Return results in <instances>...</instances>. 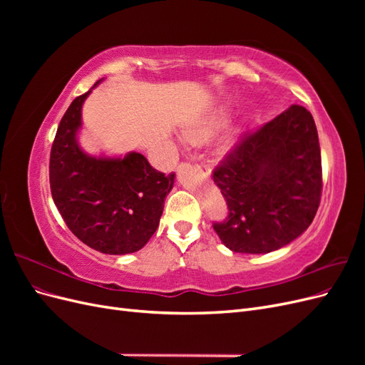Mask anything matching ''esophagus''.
<instances>
[{"instance_id":"34e87169","label":"esophagus","mask_w":365,"mask_h":365,"mask_svg":"<svg viewBox=\"0 0 365 365\" xmlns=\"http://www.w3.org/2000/svg\"><path fill=\"white\" fill-rule=\"evenodd\" d=\"M196 168L200 169L201 172H205V173H208V168H207L205 164H202V163H201V164H196Z\"/></svg>"}]
</instances>
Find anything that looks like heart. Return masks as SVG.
I'll return each mask as SVG.
<instances>
[{"label": "heart", "mask_w": 365, "mask_h": 365, "mask_svg": "<svg viewBox=\"0 0 365 365\" xmlns=\"http://www.w3.org/2000/svg\"><path fill=\"white\" fill-rule=\"evenodd\" d=\"M228 118H230L228 109L225 108L213 109L210 114L204 115L202 118L196 120L192 125L187 126L182 130V138L185 143H189V145H204V143H207L210 138H213L217 132L227 125ZM237 137H239V130H231L230 134L225 135L222 141H220V149L224 152L230 150L233 148Z\"/></svg>", "instance_id": "b5f03b06"}]
</instances>
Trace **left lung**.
Segmentation results:
<instances>
[{
	"label": "left lung",
	"mask_w": 365,
	"mask_h": 365,
	"mask_svg": "<svg viewBox=\"0 0 365 365\" xmlns=\"http://www.w3.org/2000/svg\"><path fill=\"white\" fill-rule=\"evenodd\" d=\"M228 217L213 224L235 252L264 254L312 224L322 200V152L312 114L300 105L247 134L213 170Z\"/></svg>",
	"instance_id": "obj_1"
}]
</instances>
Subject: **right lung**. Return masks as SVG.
<instances>
[{
    "label": "right lung",
    "instance_id": "1",
    "mask_svg": "<svg viewBox=\"0 0 365 365\" xmlns=\"http://www.w3.org/2000/svg\"><path fill=\"white\" fill-rule=\"evenodd\" d=\"M91 90L76 97L61 120L50 153V189L77 239L96 251L121 256L141 250L155 233L175 173L155 170L138 152L125 157L83 152L77 134Z\"/></svg>",
    "mask_w": 365,
    "mask_h": 365
}]
</instances>
